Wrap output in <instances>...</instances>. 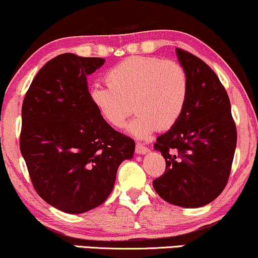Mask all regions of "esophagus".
Instances as JSON below:
<instances>
[{"label": "esophagus", "instance_id": "esophagus-1", "mask_svg": "<svg viewBox=\"0 0 258 258\" xmlns=\"http://www.w3.org/2000/svg\"><path fill=\"white\" fill-rule=\"evenodd\" d=\"M150 151L149 148H146V146L142 145V144H137L136 145V153H138V155H146Z\"/></svg>", "mask_w": 258, "mask_h": 258}]
</instances>
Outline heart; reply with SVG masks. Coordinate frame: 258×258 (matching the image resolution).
<instances>
[{
  "mask_svg": "<svg viewBox=\"0 0 258 258\" xmlns=\"http://www.w3.org/2000/svg\"><path fill=\"white\" fill-rule=\"evenodd\" d=\"M109 87H90L89 100L101 118L120 128L135 108L138 114L127 131L148 139L157 130L174 126L188 97V77L178 63L157 57L132 56L113 67L106 76Z\"/></svg>",
  "mask_w": 258,
  "mask_h": 258,
  "instance_id": "obj_1",
  "label": "heart"
}]
</instances>
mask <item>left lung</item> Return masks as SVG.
Here are the masks:
<instances>
[{
    "mask_svg": "<svg viewBox=\"0 0 258 258\" xmlns=\"http://www.w3.org/2000/svg\"><path fill=\"white\" fill-rule=\"evenodd\" d=\"M188 77V97L180 120L153 148L165 172L152 182L169 204L198 208L219 197L229 180L237 144L231 103L219 78L200 58L176 48Z\"/></svg>",
    "mask_w": 258,
    "mask_h": 258,
    "instance_id": "1",
    "label": "left lung"
}]
</instances>
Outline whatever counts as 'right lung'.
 Here are the masks:
<instances>
[{
  "label": "right lung",
  "mask_w": 258,
  "mask_h": 258,
  "mask_svg": "<svg viewBox=\"0 0 258 258\" xmlns=\"http://www.w3.org/2000/svg\"><path fill=\"white\" fill-rule=\"evenodd\" d=\"M103 58L63 53L32 81L22 103L20 150L37 193L52 207L81 214L112 193L135 140L116 132L89 100L87 77Z\"/></svg>",
  "instance_id": "right-lung-1"
}]
</instances>
